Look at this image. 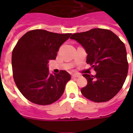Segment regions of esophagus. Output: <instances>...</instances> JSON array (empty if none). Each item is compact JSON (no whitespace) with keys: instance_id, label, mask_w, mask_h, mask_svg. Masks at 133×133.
Masks as SVG:
<instances>
[{"instance_id":"34e87169","label":"esophagus","mask_w":133,"mask_h":133,"mask_svg":"<svg viewBox=\"0 0 133 133\" xmlns=\"http://www.w3.org/2000/svg\"><path fill=\"white\" fill-rule=\"evenodd\" d=\"M72 77L73 78H75V77H81V75H79V74H73V75H72Z\"/></svg>"}]
</instances>
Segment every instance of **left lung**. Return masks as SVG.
I'll return each instance as SVG.
<instances>
[{
    "label": "left lung",
    "mask_w": 133,
    "mask_h": 133,
    "mask_svg": "<svg viewBox=\"0 0 133 133\" xmlns=\"http://www.w3.org/2000/svg\"><path fill=\"white\" fill-rule=\"evenodd\" d=\"M71 39L81 44L87 53L86 63L97 72L95 76L83 74L88 84L82 95L95 102H105L113 98L124 85L128 63L125 45L110 30L95 28L75 33Z\"/></svg>",
    "instance_id": "left-lung-1"
}]
</instances>
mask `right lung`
Listing matches in <instances>:
<instances>
[{
    "instance_id": "right-lung-1",
    "label": "right lung",
    "mask_w": 133,
    "mask_h": 133,
    "mask_svg": "<svg viewBox=\"0 0 133 133\" xmlns=\"http://www.w3.org/2000/svg\"><path fill=\"white\" fill-rule=\"evenodd\" d=\"M70 36L44 30H32L24 34L14 48V80L22 95L32 103L49 105L64 92L70 75L65 70L50 74L48 63L56 59L59 48Z\"/></svg>"
}]
</instances>
